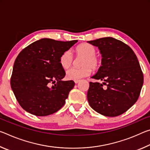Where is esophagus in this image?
<instances>
[{
    "label": "esophagus",
    "mask_w": 150,
    "mask_h": 150,
    "mask_svg": "<svg viewBox=\"0 0 150 150\" xmlns=\"http://www.w3.org/2000/svg\"><path fill=\"white\" fill-rule=\"evenodd\" d=\"M79 81H80V80H75V81H74V82H75V84H77V83H78L79 82Z\"/></svg>",
    "instance_id": "1"
}]
</instances>
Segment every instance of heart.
<instances>
[{"label":"heart","mask_w":150,"mask_h":150,"mask_svg":"<svg viewBox=\"0 0 150 150\" xmlns=\"http://www.w3.org/2000/svg\"><path fill=\"white\" fill-rule=\"evenodd\" d=\"M75 54L77 57L82 58L80 60L79 68H71L65 73V77L68 80H79L88 76L93 70L98 69L100 65V61L96 56V51L92 45L84 43L79 45L75 49ZM73 57L70 51H65L59 57V64L63 69H66L72 65Z\"/></svg>","instance_id":"obj_1"}]
</instances>
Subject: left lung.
Segmentation results:
<instances>
[{"label":"left lung","instance_id":"left-lung-1","mask_svg":"<svg viewBox=\"0 0 150 150\" xmlns=\"http://www.w3.org/2000/svg\"><path fill=\"white\" fill-rule=\"evenodd\" d=\"M87 42L97 47L102 56L101 66L91 77L103 83H89V105L103 116L120 115L135 104L143 85L138 58L128 45L114 38Z\"/></svg>","mask_w":150,"mask_h":150}]
</instances>
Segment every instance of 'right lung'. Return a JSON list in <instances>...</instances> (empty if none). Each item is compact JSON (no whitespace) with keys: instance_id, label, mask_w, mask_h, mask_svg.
Wrapping results in <instances>:
<instances>
[{"instance_id":"1","label":"right lung","mask_w":150,"mask_h":150,"mask_svg":"<svg viewBox=\"0 0 150 150\" xmlns=\"http://www.w3.org/2000/svg\"><path fill=\"white\" fill-rule=\"evenodd\" d=\"M77 42L42 38L30 44L18 55L11 85L18 102L28 112L47 116L65 105L75 83L62 80L65 72L59 64V57ZM51 83L54 85L50 87Z\"/></svg>"}]
</instances>
